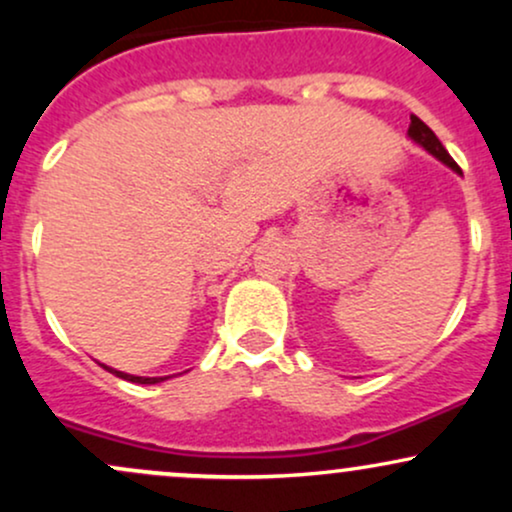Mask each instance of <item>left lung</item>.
Segmentation results:
<instances>
[{
  "mask_svg": "<svg viewBox=\"0 0 512 512\" xmlns=\"http://www.w3.org/2000/svg\"><path fill=\"white\" fill-rule=\"evenodd\" d=\"M409 137L414 139L416 144L419 146H424V149L428 151V154H433L438 158V161H443L445 166L448 168H452L455 170V173H460L462 175V170H460V166H457L455 161H452V156L448 154V151H445V146L440 144V139L436 137V134H433V129L426 125L424 120H419V117L416 115H411V122H409Z\"/></svg>",
  "mask_w": 512,
  "mask_h": 512,
  "instance_id": "8db88e82",
  "label": "left lung"
}]
</instances>
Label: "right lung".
Segmentation results:
<instances>
[{"label":"right lung","instance_id":"add662e5","mask_svg":"<svg viewBox=\"0 0 512 512\" xmlns=\"http://www.w3.org/2000/svg\"><path fill=\"white\" fill-rule=\"evenodd\" d=\"M101 366H103V363H101ZM103 368L110 370V373L117 375V378L129 380V383H137V385H156V383H161V380H168V378H142V375H129V373H122V370H115L110 366H103Z\"/></svg>","mask_w":512,"mask_h":512}]
</instances>
